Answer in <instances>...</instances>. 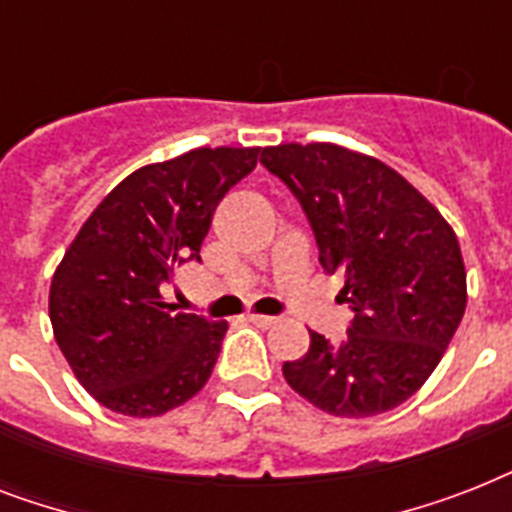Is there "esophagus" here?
Segmentation results:
<instances>
[{
	"instance_id": "1",
	"label": "esophagus",
	"mask_w": 512,
	"mask_h": 512,
	"mask_svg": "<svg viewBox=\"0 0 512 512\" xmlns=\"http://www.w3.org/2000/svg\"><path fill=\"white\" fill-rule=\"evenodd\" d=\"M247 319L260 329H268V327H273V324H276V316H263V313H249Z\"/></svg>"
}]
</instances>
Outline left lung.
Here are the masks:
<instances>
[{"label":"left lung","instance_id":"1","mask_svg":"<svg viewBox=\"0 0 512 512\" xmlns=\"http://www.w3.org/2000/svg\"><path fill=\"white\" fill-rule=\"evenodd\" d=\"M260 162L300 201L319 263L345 276L353 311L340 342L311 332L284 380L335 417L404 404L433 374L468 303L452 225L388 164L335 143L263 148Z\"/></svg>","mask_w":512,"mask_h":512}]
</instances>
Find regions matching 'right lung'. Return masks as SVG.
Wrapping results in <instances>:
<instances>
[{
	"label": "right lung",
	"mask_w": 512,
	"mask_h": 512,
	"mask_svg": "<svg viewBox=\"0 0 512 512\" xmlns=\"http://www.w3.org/2000/svg\"><path fill=\"white\" fill-rule=\"evenodd\" d=\"M260 148H193L127 175L87 217L50 287V321L95 401L159 417L204 388L225 321L162 303L175 265L201 260L212 212L255 170Z\"/></svg>",
	"instance_id": "1"
}]
</instances>
